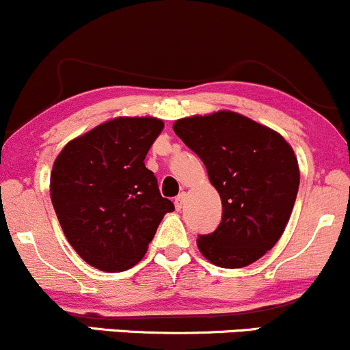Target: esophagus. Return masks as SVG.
I'll return each instance as SVG.
<instances>
[{"label": "esophagus", "instance_id": "1", "mask_svg": "<svg viewBox=\"0 0 350 350\" xmlns=\"http://www.w3.org/2000/svg\"><path fill=\"white\" fill-rule=\"evenodd\" d=\"M185 198H187V193L185 191H182V193L178 195V197L175 198V208L180 210L183 206V204H185Z\"/></svg>", "mask_w": 350, "mask_h": 350}]
</instances>
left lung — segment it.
I'll list each match as a JSON object with an SVG mask.
<instances>
[{"label":"left lung","mask_w":350,"mask_h":350,"mask_svg":"<svg viewBox=\"0 0 350 350\" xmlns=\"http://www.w3.org/2000/svg\"><path fill=\"white\" fill-rule=\"evenodd\" d=\"M176 137L204 161L221 200V220L200 235L202 255L224 269L254 264L272 249L291 219L299 165L277 131L234 111L174 123Z\"/></svg>","instance_id":"obj_1"}]
</instances>
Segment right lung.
Here are the masks:
<instances>
[{
	"mask_svg": "<svg viewBox=\"0 0 350 350\" xmlns=\"http://www.w3.org/2000/svg\"><path fill=\"white\" fill-rule=\"evenodd\" d=\"M163 130L157 118L101 123L71 140L51 170V202L70 245L103 272H122L145 255L161 219L175 206L145 167Z\"/></svg>",
	"mask_w": 350,
	"mask_h": 350,
	"instance_id": "obj_1",
	"label": "right lung"
}]
</instances>
